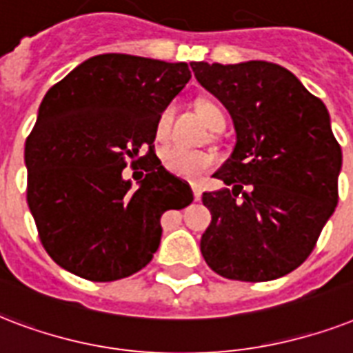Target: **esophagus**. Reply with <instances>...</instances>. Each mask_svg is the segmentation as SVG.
<instances>
[{
    "label": "esophagus",
    "instance_id": "obj_1",
    "mask_svg": "<svg viewBox=\"0 0 353 353\" xmlns=\"http://www.w3.org/2000/svg\"><path fill=\"white\" fill-rule=\"evenodd\" d=\"M191 190H193V196H195V201H201L202 196V190L199 184H191Z\"/></svg>",
    "mask_w": 353,
    "mask_h": 353
}]
</instances>
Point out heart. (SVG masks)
Returning <instances> with one entry per match:
<instances>
[{
  "label": "heart",
  "instance_id": "heart-1",
  "mask_svg": "<svg viewBox=\"0 0 353 353\" xmlns=\"http://www.w3.org/2000/svg\"><path fill=\"white\" fill-rule=\"evenodd\" d=\"M196 112H199V117L212 130L225 125V112L221 110V106L214 101H199L196 103ZM171 125H173V106H165L158 114L157 125H154L157 141H160V143L169 141ZM160 158H162V165L168 169L169 173L182 176V179H199L201 174L206 173L208 169H212L215 165V157L212 152L193 151V149H185V147L179 145L163 149Z\"/></svg>",
  "mask_w": 353,
  "mask_h": 353
}]
</instances>
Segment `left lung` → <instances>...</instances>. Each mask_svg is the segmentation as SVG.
I'll use <instances>...</instances> for the list:
<instances>
[{
  "instance_id": "8db88e82",
  "label": "left lung",
  "mask_w": 353,
  "mask_h": 353,
  "mask_svg": "<svg viewBox=\"0 0 353 353\" xmlns=\"http://www.w3.org/2000/svg\"><path fill=\"white\" fill-rule=\"evenodd\" d=\"M196 81L228 108L237 141L202 193L212 225L202 234L208 267L228 280L269 281L313 252L339 201L341 145L324 103L272 62H191Z\"/></svg>"
}]
</instances>
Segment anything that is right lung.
Listing matches in <instances>:
<instances>
[{
  "label": "right lung",
  "instance_id": "right-lung-1",
  "mask_svg": "<svg viewBox=\"0 0 353 353\" xmlns=\"http://www.w3.org/2000/svg\"><path fill=\"white\" fill-rule=\"evenodd\" d=\"M190 79L185 62L108 53L46 94L26 141L27 204L62 269L90 281L138 272L158 250L162 215L191 204L190 184L154 152L158 114ZM127 159L146 171L138 190L121 176Z\"/></svg>",
  "mask_w": 353,
  "mask_h": 353
}]
</instances>
